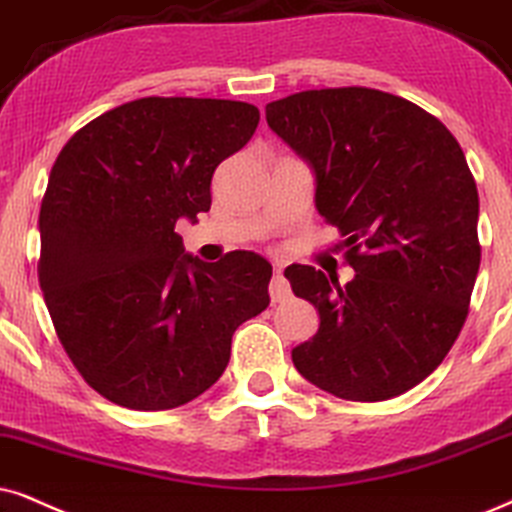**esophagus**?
I'll use <instances>...</instances> for the list:
<instances>
[{"instance_id":"1","label":"esophagus","mask_w":512,"mask_h":512,"mask_svg":"<svg viewBox=\"0 0 512 512\" xmlns=\"http://www.w3.org/2000/svg\"><path fill=\"white\" fill-rule=\"evenodd\" d=\"M269 295H271V302H286L290 297V283L286 281V276H283L281 269H276L274 278H271L269 283Z\"/></svg>"}]
</instances>
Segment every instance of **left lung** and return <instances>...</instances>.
Here are the masks:
<instances>
[{"mask_svg": "<svg viewBox=\"0 0 512 512\" xmlns=\"http://www.w3.org/2000/svg\"><path fill=\"white\" fill-rule=\"evenodd\" d=\"M267 122L312 165L316 210L357 271L342 286L307 264L286 269L321 319L295 368L340 399L404 394L449 354L480 271V198L461 146L416 103L366 87L271 101Z\"/></svg>", "mask_w": 512, "mask_h": 512, "instance_id": "left-lung-1", "label": "left lung"}]
</instances>
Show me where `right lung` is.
I'll list each match as a JSON object with an SVG mask.
<instances>
[{"instance_id": "obj_1", "label": "right lung", "mask_w": 512, "mask_h": 512, "mask_svg": "<svg viewBox=\"0 0 512 512\" xmlns=\"http://www.w3.org/2000/svg\"><path fill=\"white\" fill-rule=\"evenodd\" d=\"M252 103L146 96L84 125L58 153L40 208V288L89 387L134 411L212 387L243 321L269 307L271 264L184 252L179 219L212 205V174L248 144Z\"/></svg>"}]
</instances>
